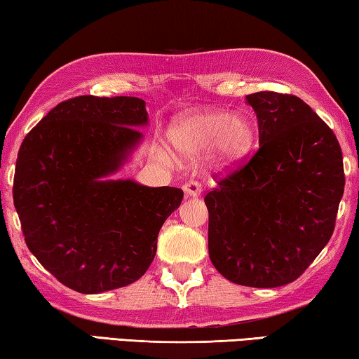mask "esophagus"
<instances>
[{
  "label": "esophagus",
  "mask_w": 359,
  "mask_h": 359,
  "mask_svg": "<svg viewBox=\"0 0 359 359\" xmlns=\"http://www.w3.org/2000/svg\"><path fill=\"white\" fill-rule=\"evenodd\" d=\"M183 191L186 192L187 197H198L202 192V186L197 183V181H187L183 186Z\"/></svg>",
  "instance_id": "1"
}]
</instances>
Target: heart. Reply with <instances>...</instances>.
I'll return each mask as SVG.
<instances>
[{
	"instance_id": "obj_1",
	"label": "heart",
	"mask_w": 359,
	"mask_h": 359,
	"mask_svg": "<svg viewBox=\"0 0 359 359\" xmlns=\"http://www.w3.org/2000/svg\"><path fill=\"white\" fill-rule=\"evenodd\" d=\"M173 149L184 157H198L208 149L216 161L231 165L243 158L255 141V130L243 114L205 109L176 119L168 130Z\"/></svg>"
}]
</instances>
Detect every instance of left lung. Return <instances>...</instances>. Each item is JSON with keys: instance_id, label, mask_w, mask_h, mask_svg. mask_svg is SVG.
I'll return each mask as SVG.
<instances>
[{"instance_id": "8db88e82", "label": "left lung", "mask_w": 359, "mask_h": 359, "mask_svg": "<svg viewBox=\"0 0 359 359\" xmlns=\"http://www.w3.org/2000/svg\"><path fill=\"white\" fill-rule=\"evenodd\" d=\"M259 149L205 196L208 252L232 283L277 287L294 281L327 245L345 175L336 135L294 95H246Z\"/></svg>"}]
</instances>
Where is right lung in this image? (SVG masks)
<instances>
[{
    "instance_id": "obj_1",
    "label": "right lung",
    "mask_w": 359,
    "mask_h": 359,
    "mask_svg": "<svg viewBox=\"0 0 359 359\" xmlns=\"http://www.w3.org/2000/svg\"><path fill=\"white\" fill-rule=\"evenodd\" d=\"M144 126V100L76 97L50 109L19 149L13 196L28 250L82 294L143 277L158 231L183 201L178 187L107 180L137 149Z\"/></svg>"
}]
</instances>
